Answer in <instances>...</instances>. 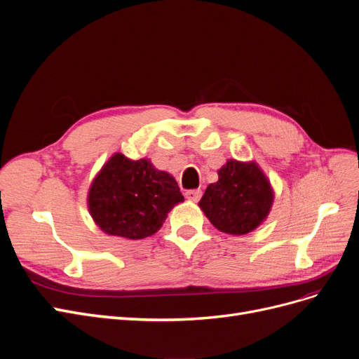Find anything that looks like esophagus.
I'll list each match as a JSON object with an SVG mask.
<instances>
[{
	"instance_id": "obj_1",
	"label": "esophagus",
	"mask_w": 359,
	"mask_h": 359,
	"mask_svg": "<svg viewBox=\"0 0 359 359\" xmlns=\"http://www.w3.org/2000/svg\"><path fill=\"white\" fill-rule=\"evenodd\" d=\"M187 198L189 201H194V203H198L200 201V198H201V195H203V192L200 191V189H192V191H188L187 194Z\"/></svg>"
}]
</instances>
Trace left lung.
<instances>
[{"instance_id":"1","label":"left lung","mask_w":359,"mask_h":359,"mask_svg":"<svg viewBox=\"0 0 359 359\" xmlns=\"http://www.w3.org/2000/svg\"><path fill=\"white\" fill-rule=\"evenodd\" d=\"M198 203L211 224L229 235L253 232L266 220L273 204L269 179L255 161L228 159Z\"/></svg>"}]
</instances>
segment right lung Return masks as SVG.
Instances as JSON below:
<instances>
[{"instance_id": "add662e5", "label": "right lung", "mask_w": 359, "mask_h": 359, "mask_svg": "<svg viewBox=\"0 0 359 359\" xmlns=\"http://www.w3.org/2000/svg\"><path fill=\"white\" fill-rule=\"evenodd\" d=\"M184 198L167 171L148 158L114 154L93 179L87 195L90 216L108 235L142 240L163 226L172 207Z\"/></svg>"}]
</instances>
